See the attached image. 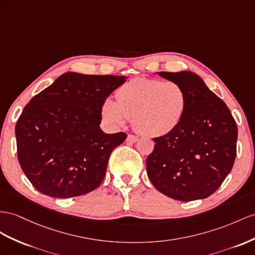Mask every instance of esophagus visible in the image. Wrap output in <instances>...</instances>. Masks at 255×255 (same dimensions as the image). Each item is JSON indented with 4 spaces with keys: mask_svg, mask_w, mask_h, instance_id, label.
Masks as SVG:
<instances>
[{
    "mask_svg": "<svg viewBox=\"0 0 255 255\" xmlns=\"http://www.w3.org/2000/svg\"><path fill=\"white\" fill-rule=\"evenodd\" d=\"M136 141H138V136H135V135H133V134H128V136H127V142L135 143Z\"/></svg>",
    "mask_w": 255,
    "mask_h": 255,
    "instance_id": "esophagus-1",
    "label": "esophagus"
}]
</instances>
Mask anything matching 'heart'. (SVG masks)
I'll list each match as a JSON object with an SVG mask.
<instances>
[{
    "mask_svg": "<svg viewBox=\"0 0 255 255\" xmlns=\"http://www.w3.org/2000/svg\"><path fill=\"white\" fill-rule=\"evenodd\" d=\"M116 99L107 98L102 112L115 125H124L131 119L133 128L147 136L170 133L183 119L187 95L175 82H162L135 77L117 89Z\"/></svg>",
    "mask_w": 255,
    "mask_h": 255,
    "instance_id": "heart-1",
    "label": "heart"
}]
</instances>
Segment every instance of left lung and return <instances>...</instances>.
<instances>
[{"label":"left lung","mask_w":255,"mask_h":255,"mask_svg":"<svg viewBox=\"0 0 255 255\" xmlns=\"http://www.w3.org/2000/svg\"><path fill=\"white\" fill-rule=\"evenodd\" d=\"M180 84L187 106L180 125L154 138L147 156L149 180L160 193L181 201L207 198L223 183L236 158L238 129L225 102L191 71L157 72Z\"/></svg>","instance_id":"1"}]
</instances>
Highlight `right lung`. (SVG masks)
I'll use <instances>...</instances> for the list:
<instances>
[{"mask_svg":"<svg viewBox=\"0 0 255 255\" xmlns=\"http://www.w3.org/2000/svg\"><path fill=\"white\" fill-rule=\"evenodd\" d=\"M126 78L67 72L24 107L15 128L17 155L38 192L70 198L101 184L111 153L127 138L102 131V106Z\"/></svg>","mask_w":255,"mask_h":255,"instance_id":"right-lung-1","label":"right lung"}]
</instances>
